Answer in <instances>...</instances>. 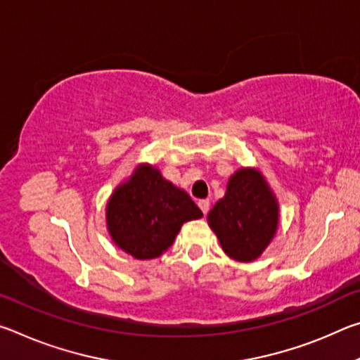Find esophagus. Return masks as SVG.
Returning <instances> with one entry per match:
<instances>
[{"instance_id":"1","label":"esophagus","mask_w":360,"mask_h":360,"mask_svg":"<svg viewBox=\"0 0 360 360\" xmlns=\"http://www.w3.org/2000/svg\"><path fill=\"white\" fill-rule=\"evenodd\" d=\"M198 206H200V210L203 211V214H206V212L210 211V200H200Z\"/></svg>"}]
</instances>
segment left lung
I'll return each mask as SVG.
<instances>
[{
  "label": "left lung",
  "mask_w": 360,
  "mask_h": 360,
  "mask_svg": "<svg viewBox=\"0 0 360 360\" xmlns=\"http://www.w3.org/2000/svg\"><path fill=\"white\" fill-rule=\"evenodd\" d=\"M208 222L229 257L251 262L275 235L278 203L257 172L240 169L230 178L225 197L212 206Z\"/></svg>",
  "instance_id": "8db88e82"
}]
</instances>
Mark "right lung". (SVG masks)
<instances>
[{"instance_id":"1","label":"right lung","mask_w":360,"mask_h":360,"mask_svg":"<svg viewBox=\"0 0 360 360\" xmlns=\"http://www.w3.org/2000/svg\"><path fill=\"white\" fill-rule=\"evenodd\" d=\"M202 216L184 191L149 165L115 188L106 210L114 243L139 260L158 257L173 245L182 224Z\"/></svg>"}]
</instances>
